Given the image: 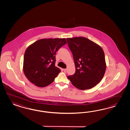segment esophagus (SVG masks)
Returning a JSON list of instances; mask_svg holds the SVG:
<instances>
[{
	"label": "esophagus",
	"mask_w": 130,
	"mask_h": 130,
	"mask_svg": "<svg viewBox=\"0 0 130 130\" xmlns=\"http://www.w3.org/2000/svg\"><path fill=\"white\" fill-rule=\"evenodd\" d=\"M63 71H64V72L65 73H66V71H67V69H63Z\"/></svg>",
	"instance_id": "1"
}]
</instances>
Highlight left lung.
<instances>
[{
	"instance_id": "1",
	"label": "left lung",
	"mask_w": 130,
	"mask_h": 130,
	"mask_svg": "<svg viewBox=\"0 0 130 130\" xmlns=\"http://www.w3.org/2000/svg\"><path fill=\"white\" fill-rule=\"evenodd\" d=\"M75 63V73L68 76L81 90L90 89L102 79L106 71L105 55L98 44L84 37L67 38Z\"/></svg>"
}]
</instances>
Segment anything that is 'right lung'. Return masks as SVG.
<instances>
[{
  "label": "right lung",
  "instance_id": "add662e5",
  "mask_svg": "<svg viewBox=\"0 0 130 130\" xmlns=\"http://www.w3.org/2000/svg\"><path fill=\"white\" fill-rule=\"evenodd\" d=\"M67 43L65 39H44L28 47L23 61V71L27 79L37 86L51 84L61 70L55 67L56 52Z\"/></svg>",
  "mask_w": 130,
  "mask_h": 130
}]
</instances>
